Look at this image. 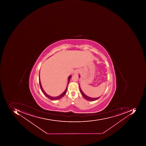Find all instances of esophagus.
I'll return each instance as SVG.
<instances>
[{"instance_id":"1","label":"esophagus","mask_w":146,"mask_h":146,"mask_svg":"<svg viewBox=\"0 0 146 146\" xmlns=\"http://www.w3.org/2000/svg\"><path fill=\"white\" fill-rule=\"evenodd\" d=\"M78 73H79V72L78 71H76L75 72V74H78Z\"/></svg>"}]
</instances>
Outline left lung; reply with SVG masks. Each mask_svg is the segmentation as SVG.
Wrapping results in <instances>:
<instances>
[{"label": "left lung", "mask_w": 146, "mask_h": 146, "mask_svg": "<svg viewBox=\"0 0 146 146\" xmlns=\"http://www.w3.org/2000/svg\"><path fill=\"white\" fill-rule=\"evenodd\" d=\"M79 77H80V76H79ZM79 89H80V92L81 94L82 95V96L84 97V99L86 100H87L88 101H94V100H97L100 98V96L99 97H97V98H92V97H89V96H87L85 95V94L83 93V92L82 91L81 88H80V85H79Z\"/></svg>", "instance_id": "8db88e82"}]
</instances>
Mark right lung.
I'll return each instance as SVG.
<instances>
[{
    "label": "right lung",
    "instance_id": "1",
    "mask_svg": "<svg viewBox=\"0 0 146 146\" xmlns=\"http://www.w3.org/2000/svg\"><path fill=\"white\" fill-rule=\"evenodd\" d=\"M71 77H72V75H70L69 76L68 78V85H67V88H66V90H65V91L64 92H63L61 94H60V95L58 96H49V95H48L47 94H46V92L44 91L43 89H42V85H41V82H40V77H39V85H40V88H41V90H42V92H43L44 94L46 96L47 98L50 99V100H57L60 99V98H61L62 97L64 96V95L66 94V92H67V88H68V84L70 80L71 79Z\"/></svg>",
    "mask_w": 146,
    "mask_h": 146
}]
</instances>
